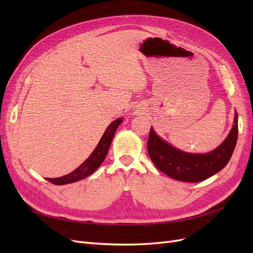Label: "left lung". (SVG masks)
Returning <instances> with one entry per match:
<instances>
[{"mask_svg": "<svg viewBox=\"0 0 253 253\" xmlns=\"http://www.w3.org/2000/svg\"><path fill=\"white\" fill-rule=\"evenodd\" d=\"M239 126L237 113L234 124L227 138L218 147L206 154H193L176 149L162 139L151 127L148 140V153L158 170L171 178L186 182H198L211 177L230 160L237 141Z\"/></svg>", "mask_w": 253, "mask_h": 253, "instance_id": "1", "label": "left lung"}]
</instances>
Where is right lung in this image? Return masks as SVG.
Masks as SVG:
<instances>
[{
    "mask_svg": "<svg viewBox=\"0 0 253 253\" xmlns=\"http://www.w3.org/2000/svg\"><path fill=\"white\" fill-rule=\"evenodd\" d=\"M122 120H124L122 118H118L116 120H114L112 124L108 127H106L105 132L102 135L100 141L98 142L96 149L93 151V153H91L85 162H84L80 167H78L75 171H73L70 174L62 176V177L46 178V179L48 181H50L51 183H53V185L62 186V185H66V183L79 181L83 178L87 177L88 175L93 174L103 163V160H104L106 154H108L109 149L111 147L114 135H115V133H116V129L120 126Z\"/></svg>",
    "mask_w": 253,
    "mask_h": 253,
    "instance_id": "obj_1",
    "label": "right lung"
}]
</instances>
